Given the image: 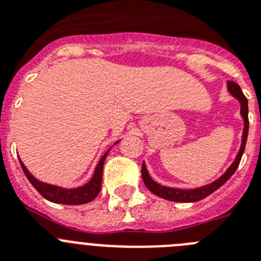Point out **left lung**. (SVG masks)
I'll return each mask as SVG.
<instances>
[{
	"mask_svg": "<svg viewBox=\"0 0 261 261\" xmlns=\"http://www.w3.org/2000/svg\"><path fill=\"white\" fill-rule=\"evenodd\" d=\"M227 90L229 93L231 94L234 98H237L241 103V115L244 120V129H243V136H242V145L241 150H239L238 155L235 158V161L232 162V165L227 168V171L220 177L217 179L213 183L208 184V186L200 187V188H195V190H179V188H170V187L161 186V184L155 183L150 177L149 172L146 170V166L145 163H142L141 168V175L142 180H144L145 186L147 187V190L153 192L154 195L162 197V199L170 200V201H176V202H195L200 201V200L205 199L206 196H209L211 193H213L214 191H217L221 186L229 180L231 175L234 174L235 170L238 168L239 163H241L242 155L244 153V147H246V142H247V136H248V102L247 98L244 96L243 91L241 90L238 84H235L232 81L227 82Z\"/></svg>",
	"mask_w": 261,
	"mask_h": 261,
	"instance_id": "1",
	"label": "left lung"
}]
</instances>
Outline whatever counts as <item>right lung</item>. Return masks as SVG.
I'll list each match as a JSON object with an SVG mask.
<instances>
[{
	"instance_id": "add662e5",
	"label": "right lung",
	"mask_w": 261,
	"mask_h": 261,
	"mask_svg": "<svg viewBox=\"0 0 261 261\" xmlns=\"http://www.w3.org/2000/svg\"><path fill=\"white\" fill-rule=\"evenodd\" d=\"M117 144V142H116ZM107 150L105 153V155L99 159L98 165H96L95 172H94L91 180L87 184L82 187H78V188H73V190H66V188H61V187L52 186V184L43 183V181H39L38 179L32 176L30 174V171L26 168V166L23 165L22 161H19L20 166H22V170L24 172V175L27 176V179L30 180V183L35 187V190L40 193L44 199H47L48 201L57 202V204H65V205H81L86 204V202L93 201L96 196L100 192V187H102V175H103V165H105L106 156L108 154Z\"/></svg>"
}]
</instances>
